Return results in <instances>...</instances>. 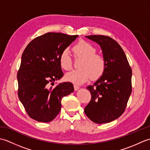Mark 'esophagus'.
Listing matches in <instances>:
<instances>
[{
	"mask_svg": "<svg viewBox=\"0 0 150 150\" xmlns=\"http://www.w3.org/2000/svg\"><path fill=\"white\" fill-rule=\"evenodd\" d=\"M79 88L78 86H77V85H74V90H75V91H77V90H79Z\"/></svg>",
	"mask_w": 150,
	"mask_h": 150,
	"instance_id": "esophagus-1",
	"label": "esophagus"
}]
</instances>
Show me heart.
Listing matches in <instances>:
<instances>
[{
  "label": "heart",
  "mask_w": 150,
  "mask_h": 150,
  "mask_svg": "<svg viewBox=\"0 0 150 150\" xmlns=\"http://www.w3.org/2000/svg\"><path fill=\"white\" fill-rule=\"evenodd\" d=\"M96 48L86 41L81 40L73 46V52L75 58L81 59L79 63V69L67 73V81L81 85L92 80L99 79L105 71L106 62L104 57L96 53ZM59 64L61 68L68 71L72 68V59L68 50H64L59 56Z\"/></svg>",
  "instance_id": "b5f03b06"
}]
</instances>
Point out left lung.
Returning <instances> with one entry per match:
<instances>
[{"instance_id": "left-lung-1", "label": "left lung", "mask_w": 150, "mask_h": 150, "mask_svg": "<svg viewBox=\"0 0 150 150\" xmlns=\"http://www.w3.org/2000/svg\"><path fill=\"white\" fill-rule=\"evenodd\" d=\"M100 46L106 62L103 75L89 86L91 99L84 108L87 117L97 124L108 123L121 116L132 93V71L120 46L111 37L88 35Z\"/></svg>"}]
</instances>
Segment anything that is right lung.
<instances>
[{"label":"right lung","instance_id":"1","mask_svg":"<svg viewBox=\"0 0 150 150\" xmlns=\"http://www.w3.org/2000/svg\"><path fill=\"white\" fill-rule=\"evenodd\" d=\"M78 35L47 33L28 44L17 73L18 95L27 113L38 122H48L61 109L62 98L74 91L71 82L55 87L54 81L62 77L59 56Z\"/></svg>","mask_w":150,"mask_h":150}]
</instances>
